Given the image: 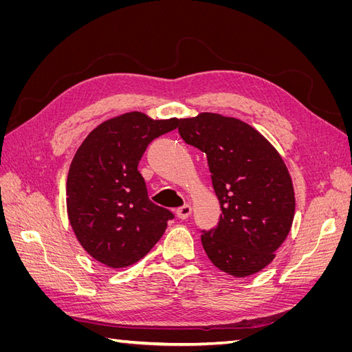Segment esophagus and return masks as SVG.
<instances>
[{
	"mask_svg": "<svg viewBox=\"0 0 352 352\" xmlns=\"http://www.w3.org/2000/svg\"><path fill=\"white\" fill-rule=\"evenodd\" d=\"M190 212H192V207L188 206V204H185L184 207H180V208L176 210V214L180 220H186L190 216Z\"/></svg>",
	"mask_w": 352,
	"mask_h": 352,
	"instance_id": "1",
	"label": "esophagus"
}]
</instances>
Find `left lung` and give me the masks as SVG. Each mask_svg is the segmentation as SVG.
<instances>
[{"label": "left lung", "instance_id": "8db88e82", "mask_svg": "<svg viewBox=\"0 0 352 352\" xmlns=\"http://www.w3.org/2000/svg\"><path fill=\"white\" fill-rule=\"evenodd\" d=\"M182 140L207 155L221 214L202 230L207 257L221 272L247 278L269 265L295 212L289 172L265 138L233 117L201 113L180 119Z\"/></svg>", "mask_w": 352, "mask_h": 352}]
</instances>
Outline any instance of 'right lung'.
Listing matches in <instances>:
<instances>
[{
    "mask_svg": "<svg viewBox=\"0 0 352 352\" xmlns=\"http://www.w3.org/2000/svg\"><path fill=\"white\" fill-rule=\"evenodd\" d=\"M177 124L126 113L95 127L73 157L66 190L70 225L83 250L107 267L144 258L175 217L148 198L138 164L146 146Z\"/></svg>",
    "mask_w": 352,
    "mask_h": 352,
    "instance_id": "add662e5",
    "label": "right lung"
}]
</instances>
